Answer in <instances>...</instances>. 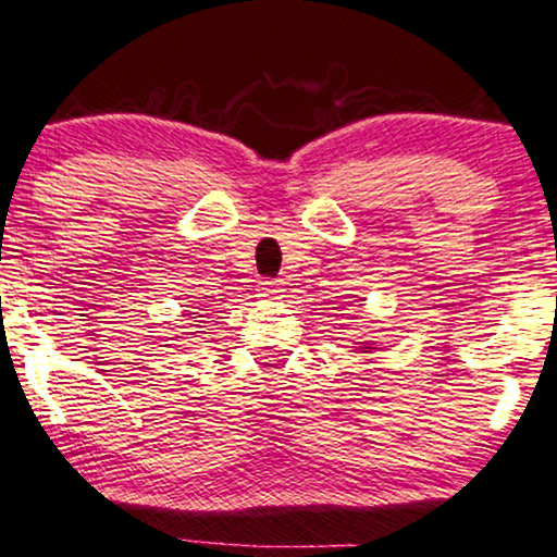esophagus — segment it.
I'll list each match as a JSON object with an SVG mask.
<instances>
[{"label":"esophagus","mask_w":557,"mask_h":557,"mask_svg":"<svg viewBox=\"0 0 557 557\" xmlns=\"http://www.w3.org/2000/svg\"><path fill=\"white\" fill-rule=\"evenodd\" d=\"M260 289H263V294H268V297H281V292H286V281L284 278L263 281V284H260Z\"/></svg>","instance_id":"1"}]
</instances>
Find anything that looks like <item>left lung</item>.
Returning <instances> with one entry per match:
<instances>
[{
  "label": "left lung",
  "instance_id": "8db88e82",
  "mask_svg": "<svg viewBox=\"0 0 557 557\" xmlns=\"http://www.w3.org/2000/svg\"><path fill=\"white\" fill-rule=\"evenodd\" d=\"M364 349H370V346H364Z\"/></svg>",
  "mask_w": 557,
  "mask_h": 557
}]
</instances>
